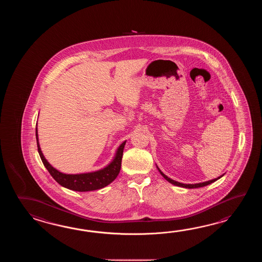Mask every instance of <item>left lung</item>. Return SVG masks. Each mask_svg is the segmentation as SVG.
<instances>
[{"mask_svg": "<svg viewBox=\"0 0 262 262\" xmlns=\"http://www.w3.org/2000/svg\"><path fill=\"white\" fill-rule=\"evenodd\" d=\"M156 167H157L158 171L160 172V174H161L162 176H163L164 178L166 179V180H167L168 183H170V184H174V185H176V186H180V187H184V188H189V189H191V188H199V187H203V186H206V185H208V184H212V183H214L215 181H217L218 179H220L221 178V177H223V176H224V174H223V175H221V176H219V177H217V178L212 179V180H210V181H207V182H203V183H199V184H182V183H179V182H176V181H174V180H171V179L168 178L167 175H165L164 173L162 172L159 167H157V166H156Z\"/></svg>", "mask_w": 262, "mask_h": 262, "instance_id": "obj_1", "label": "left lung"}]
</instances>
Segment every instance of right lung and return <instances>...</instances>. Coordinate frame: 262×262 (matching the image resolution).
Here are the masks:
<instances>
[{"mask_svg": "<svg viewBox=\"0 0 262 262\" xmlns=\"http://www.w3.org/2000/svg\"><path fill=\"white\" fill-rule=\"evenodd\" d=\"M35 136H36L38 152L45 167L56 182L67 189L78 191V192H87V191L101 189L106 187V185L112 184V182L117 178L120 173L121 166H122L123 148L126 143V140L123 141V143L118 147L113 159L106 165V167L95 171H91V172L67 174L56 169L55 167H52L49 161L45 158L44 155L40 148L37 127L35 128Z\"/></svg>", "mask_w": 262, "mask_h": 262, "instance_id": "add662e5", "label": "right lung"}]
</instances>
